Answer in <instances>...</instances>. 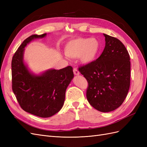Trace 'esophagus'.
<instances>
[{
  "mask_svg": "<svg viewBox=\"0 0 147 147\" xmlns=\"http://www.w3.org/2000/svg\"><path fill=\"white\" fill-rule=\"evenodd\" d=\"M74 73L75 75H78L80 74L79 71L76 68H74Z\"/></svg>",
  "mask_w": 147,
  "mask_h": 147,
  "instance_id": "1",
  "label": "esophagus"
}]
</instances>
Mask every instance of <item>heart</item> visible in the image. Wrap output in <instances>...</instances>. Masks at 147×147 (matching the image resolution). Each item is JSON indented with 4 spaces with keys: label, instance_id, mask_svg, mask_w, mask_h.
Instances as JSON below:
<instances>
[{
    "label": "heart",
    "instance_id": "obj_1",
    "mask_svg": "<svg viewBox=\"0 0 147 147\" xmlns=\"http://www.w3.org/2000/svg\"><path fill=\"white\" fill-rule=\"evenodd\" d=\"M100 48V42L96 38H78L67 43L64 52L67 57H78L82 64H89L97 59Z\"/></svg>",
    "mask_w": 147,
    "mask_h": 147
}]
</instances>
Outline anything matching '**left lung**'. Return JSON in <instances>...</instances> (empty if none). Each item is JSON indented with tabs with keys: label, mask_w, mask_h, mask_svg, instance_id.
I'll return each mask as SVG.
<instances>
[{
	"label": "left lung",
	"mask_w": 147,
	"mask_h": 147,
	"mask_svg": "<svg viewBox=\"0 0 147 147\" xmlns=\"http://www.w3.org/2000/svg\"><path fill=\"white\" fill-rule=\"evenodd\" d=\"M104 50L99 58L79 68L86 78L87 99L101 112H109L121 105L130 86L131 63L128 51L117 38L104 34Z\"/></svg>",
	"instance_id": "1"
}]
</instances>
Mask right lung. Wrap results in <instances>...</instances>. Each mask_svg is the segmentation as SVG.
Instances as JSON below:
<instances>
[{
    "mask_svg": "<svg viewBox=\"0 0 147 147\" xmlns=\"http://www.w3.org/2000/svg\"><path fill=\"white\" fill-rule=\"evenodd\" d=\"M42 35H32L26 38L13 56L12 90L21 107L25 112L42 118L55 115L63 107L65 91L74 77L71 66L60 70H47L35 74L24 63V48Z\"/></svg>",
    "mask_w": 147,
    "mask_h": 147,
    "instance_id": "1",
    "label": "right lung"
}]
</instances>
